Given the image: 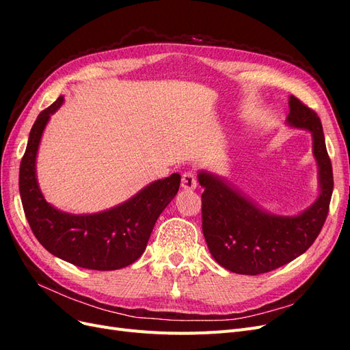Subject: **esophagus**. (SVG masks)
<instances>
[{
  "label": "esophagus",
  "mask_w": 350,
  "mask_h": 350,
  "mask_svg": "<svg viewBox=\"0 0 350 350\" xmlns=\"http://www.w3.org/2000/svg\"><path fill=\"white\" fill-rule=\"evenodd\" d=\"M181 187H183L184 189H194V188L197 187V179H196L194 172L187 171V172L183 174Z\"/></svg>",
  "instance_id": "obj_1"
}]
</instances>
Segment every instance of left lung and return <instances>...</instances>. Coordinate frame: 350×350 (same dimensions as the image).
<instances>
[{"label":"left lung","mask_w":350,"mask_h":350,"mask_svg":"<svg viewBox=\"0 0 350 350\" xmlns=\"http://www.w3.org/2000/svg\"><path fill=\"white\" fill-rule=\"evenodd\" d=\"M288 121L310 130L314 156L320 166V197L299 216H274L261 211L216 176L200 172L201 220L207 247L221 267L238 274L276 270L308 250L323 229L333 194V167L323 125L314 109L293 94Z\"/></svg>","instance_id":"8db88e82"}]
</instances>
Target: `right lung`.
I'll use <instances>...</instances> for the list:
<instances>
[{
    "instance_id": "1",
    "label": "right lung",
    "mask_w": 350,
    "mask_h": 350,
    "mask_svg": "<svg viewBox=\"0 0 350 350\" xmlns=\"http://www.w3.org/2000/svg\"><path fill=\"white\" fill-rule=\"evenodd\" d=\"M64 98L42 111L31 126L20 163L18 189L29 226L42 247L74 266L116 270L142 257L153 226L179 189L181 176L159 179L124 204L96 215L74 216L46 203L36 184L35 162L42 133Z\"/></svg>"
}]
</instances>
